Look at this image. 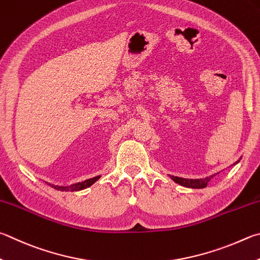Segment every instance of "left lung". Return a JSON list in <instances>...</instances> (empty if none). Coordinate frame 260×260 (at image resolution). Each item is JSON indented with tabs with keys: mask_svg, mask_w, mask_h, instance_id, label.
Wrapping results in <instances>:
<instances>
[{
	"mask_svg": "<svg viewBox=\"0 0 260 260\" xmlns=\"http://www.w3.org/2000/svg\"><path fill=\"white\" fill-rule=\"evenodd\" d=\"M215 175H212L210 177H206L205 179H186V178H182V177H177V176H171V178L174 182L178 183L179 185L191 187V188H202V187L207 186V184H208V182Z\"/></svg>",
	"mask_w": 260,
	"mask_h": 260,
	"instance_id": "1",
	"label": "left lung"
}]
</instances>
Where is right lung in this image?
Returning a JSON list of instances; mask_svg holds the SVG:
<instances>
[{
    "mask_svg": "<svg viewBox=\"0 0 260 260\" xmlns=\"http://www.w3.org/2000/svg\"><path fill=\"white\" fill-rule=\"evenodd\" d=\"M99 178H100V176H96V177L86 179V181L81 182V183L73 184V185H70V186H58V185H51V184H50V185L53 186L55 190H59V191H79V190H84V188L91 186L92 184L94 182H96Z\"/></svg>",
    "mask_w": 260,
    "mask_h": 260,
    "instance_id": "right-lung-1",
    "label": "right lung"
}]
</instances>
